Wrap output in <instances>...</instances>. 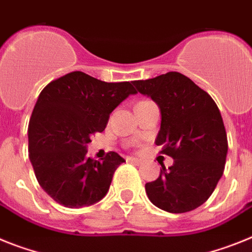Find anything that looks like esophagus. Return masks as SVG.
Instances as JSON below:
<instances>
[{
	"label": "esophagus",
	"instance_id": "obj_1",
	"mask_svg": "<svg viewBox=\"0 0 252 252\" xmlns=\"http://www.w3.org/2000/svg\"><path fill=\"white\" fill-rule=\"evenodd\" d=\"M127 162L134 163V164H140L141 160L139 158H132V157H130V158H127Z\"/></svg>",
	"mask_w": 252,
	"mask_h": 252
}]
</instances>
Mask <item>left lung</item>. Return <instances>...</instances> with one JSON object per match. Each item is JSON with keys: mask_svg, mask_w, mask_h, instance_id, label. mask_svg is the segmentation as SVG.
Segmentation results:
<instances>
[{"mask_svg": "<svg viewBox=\"0 0 252 252\" xmlns=\"http://www.w3.org/2000/svg\"><path fill=\"white\" fill-rule=\"evenodd\" d=\"M137 92L160 108L156 144L173 158L145 191L159 209L186 213L209 199L224 171L228 141L218 105L188 76L171 71L148 80H135Z\"/></svg>", "mask_w": 252, "mask_h": 252, "instance_id": "left-lung-1", "label": "left lung"}]
</instances>
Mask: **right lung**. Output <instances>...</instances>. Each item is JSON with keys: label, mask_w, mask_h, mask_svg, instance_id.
Wrapping results in <instances>:
<instances>
[{"label": "right lung", "mask_w": 252, "mask_h": 252, "mask_svg": "<svg viewBox=\"0 0 252 252\" xmlns=\"http://www.w3.org/2000/svg\"><path fill=\"white\" fill-rule=\"evenodd\" d=\"M137 92L128 81L105 83L74 71L40 92L30 117L29 158L40 188L67 208H81L105 196L118 165L116 152L102 160L87 157L90 136L102 132L109 115Z\"/></svg>", "instance_id": "obj_1"}]
</instances>
